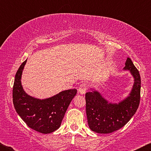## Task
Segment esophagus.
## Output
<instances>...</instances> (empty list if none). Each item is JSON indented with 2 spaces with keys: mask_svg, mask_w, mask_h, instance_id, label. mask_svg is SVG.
Masks as SVG:
<instances>
[{
  "mask_svg": "<svg viewBox=\"0 0 151 151\" xmlns=\"http://www.w3.org/2000/svg\"><path fill=\"white\" fill-rule=\"evenodd\" d=\"M87 89H88L87 84H86V83H82L80 86H79L78 93H81V94H85L86 91H87Z\"/></svg>",
  "mask_w": 151,
  "mask_h": 151,
  "instance_id": "34e87169",
  "label": "esophagus"
}]
</instances>
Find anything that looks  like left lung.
I'll list each match as a JSON object with an SVG mask.
<instances>
[{
  "instance_id": "1",
  "label": "left lung",
  "mask_w": 151,
  "mask_h": 151,
  "mask_svg": "<svg viewBox=\"0 0 151 151\" xmlns=\"http://www.w3.org/2000/svg\"><path fill=\"white\" fill-rule=\"evenodd\" d=\"M124 70L134 78L129 95L119 103H109L96 91L85 94L86 112L89 128L97 133L107 134L117 131L130 121L139 108L140 97V76L130 58H127Z\"/></svg>"
}]
</instances>
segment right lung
I'll return each instance as SVG.
<instances>
[{
    "mask_svg": "<svg viewBox=\"0 0 151 151\" xmlns=\"http://www.w3.org/2000/svg\"><path fill=\"white\" fill-rule=\"evenodd\" d=\"M27 60L22 63L15 75L12 89L14 109L20 118L32 129L40 133H51L60 127L77 90H66L42 100L29 95L21 85V76Z\"/></svg>",
    "mask_w": 151,
    "mask_h": 151,
    "instance_id": "add662e5",
    "label": "right lung"
}]
</instances>
